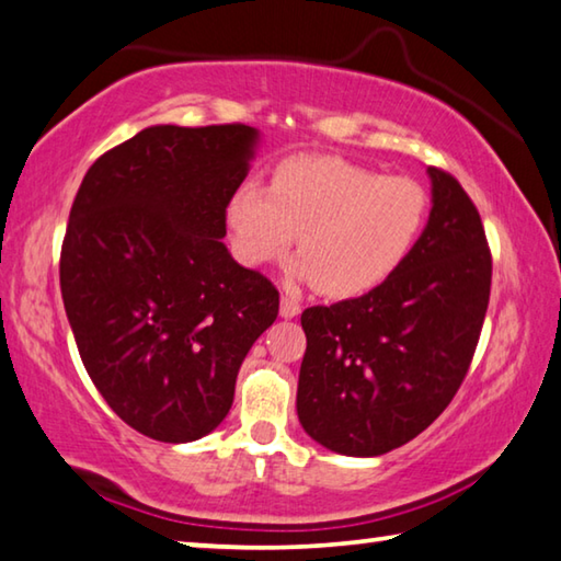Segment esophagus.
Wrapping results in <instances>:
<instances>
[{
  "label": "esophagus",
  "instance_id": "1",
  "mask_svg": "<svg viewBox=\"0 0 561 561\" xmlns=\"http://www.w3.org/2000/svg\"><path fill=\"white\" fill-rule=\"evenodd\" d=\"M300 313V302L290 296L280 298V316L283 318H296Z\"/></svg>",
  "mask_w": 561,
  "mask_h": 561
}]
</instances>
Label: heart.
Returning a JSON list of instances; mask_svg holds the SVG:
<instances>
[{
    "mask_svg": "<svg viewBox=\"0 0 561 561\" xmlns=\"http://www.w3.org/2000/svg\"><path fill=\"white\" fill-rule=\"evenodd\" d=\"M427 218L430 194L420 181L320 153L280 161L271 188L243 183L228 206L248 263L280 259L296 233V271L328 298L382 286L415 251Z\"/></svg>",
    "mask_w": 561,
    "mask_h": 561,
    "instance_id": "1",
    "label": "heart"
}]
</instances>
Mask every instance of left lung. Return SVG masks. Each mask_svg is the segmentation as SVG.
I'll return each instance as SVG.
<instances>
[{
  "label": "left lung",
  "instance_id": "obj_1",
  "mask_svg": "<svg viewBox=\"0 0 561 561\" xmlns=\"http://www.w3.org/2000/svg\"><path fill=\"white\" fill-rule=\"evenodd\" d=\"M433 210L394 275L300 316L298 420L328 449L375 457L433 425L460 390L490 306L492 253L453 173L427 169Z\"/></svg>",
  "mask_w": 561,
  "mask_h": 561
}]
</instances>
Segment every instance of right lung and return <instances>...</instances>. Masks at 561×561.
Returning <instances> with one entry per match:
<instances>
[{
  "instance_id": "obj_1",
  "label": "right lung",
  "mask_w": 561,
  "mask_h": 561,
  "mask_svg": "<svg viewBox=\"0 0 561 561\" xmlns=\"http://www.w3.org/2000/svg\"><path fill=\"white\" fill-rule=\"evenodd\" d=\"M255 128L151 126L91 163L59 280L81 363L128 427L191 443L233 405L238 367L278 318V288L220 238Z\"/></svg>"
}]
</instances>
